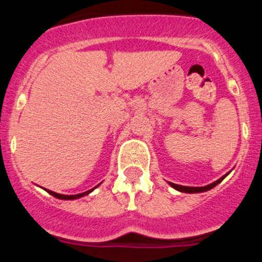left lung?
<instances>
[{
	"instance_id": "8db88e82",
	"label": "left lung",
	"mask_w": 262,
	"mask_h": 262,
	"mask_svg": "<svg viewBox=\"0 0 262 262\" xmlns=\"http://www.w3.org/2000/svg\"><path fill=\"white\" fill-rule=\"evenodd\" d=\"M227 175H228V173H227ZM227 175H225V176H227ZM225 176L221 177V179L217 180V181L210 183V185H208V186H204V187H188V186L176 185V183H172V182H170V185L172 186V187L175 189H177V191L186 192V193H197V192H206V191H208V189H212L213 187H215V186H217L219 182L223 181V180L225 179Z\"/></svg>"
}]
</instances>
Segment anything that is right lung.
I'll return each instance as SVG.
<instances>
[{
    "instance_id": "add662e5",
    "label": "right lung",
    "mask_w": 262,
    "mask_h": 262,
    "mask_svg": "<svg viewBox=\"0 0 262 262\" xmlns=\"http://www.w3.org/2000/svg\"><path fill=\"white\" fill-rule=\"evenodd\" d=\"M92 189H90V191H87V192H83V193L73 194V196H66V194H59V193H55V192H53V191H49V189H47V192H48V193L52 194V196H54V197L60 198V200H75V198H80V197H82V196H86V194L90 193V192H91Z\"/></svg>"
}]
</instances>
